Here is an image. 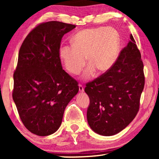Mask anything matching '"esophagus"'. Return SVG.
Masks as SVG:
<instances>
[{
  "label": "esophagus",
  "mask_w": 159,
  "mask_h": 159,
  "mask_svg": "<svg viewBox=\"0 0 159 159\" xmlns=\"http://www.w3.org/2000/svg\"><path fill=\"white\" fill-rule=\"evenodd\" d=\"M79 92L80 93H83V92H84V88H83L82 85H79Z\"/></svg>",
  "instance_id": "esophagus-1"
}]
</instances>
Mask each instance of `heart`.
Wrapping results in <instances>:
<instances>
[{"instance_id":"b5f03b06","label":"heart","mask_w":159,"mask_h":159,"mask_svg":"<svg viewBox=\"0 0 159 159\" xmlns=\"http://www.w3.org/2000/svg\"><path fill=\"white\" fill-rule=\"evenodd\" d=\"M71 45H61L59 56L67 71L79 74L89 62L81 78L88 80L98 69L99 73L108 71L114 65L120 50V36L116 29L110 26H96L78 32L71 39ZM86 59H85V57Z\"/></svg>"}]
</instances>
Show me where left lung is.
<instances>
[{
  "instance_id": "obj_1",
  "label": "left lung",
  "mask_w": 159,
  "mask_h": 159,
  "mask_svg": "<svg viewBox=\"0 0 159 159\" xmlns=\"http://www.w3.org/2000/svg\"><path fill=\"white\" fill-rule=\"evenodd\" d=\"M111 69L86 84L87 120L99 134L120 133L136 116L144 86L143 62L133 35Z\"/></svg>"
}]
</instances>
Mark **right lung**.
<instances>
[{"mask_svg":"<svg viewBox=\"0 0 159 159\" xmlns=\"http://www.w3.org/2000/svg\"><path fill=\"white\" fill-rule=\"evenodd\" d=\"M75 27L57 21L42 23L28 34L19 52L12 98L23 124L37 135L58 130L66 107L79 92L59 56L63 36Z\"/></svg>","mask_w":159,"mask_h":159,"instance_id":"right-lung-1","label":"right lung"}]
</instances>
